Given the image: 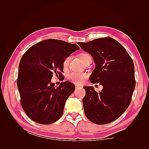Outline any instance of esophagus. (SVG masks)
I'll use <instances>...</instances> for the list:
<instances>
[{
  "label": "esophagus",
  "instance_id": "1",
  "mask_svg": "<svg viewBox=\"0 0 149 149\" xmlns=\"http://www.w3.org/2000/svg\"><path fill=\"white\" fill-rule=\"evenodd\" d=\"M75 88H76V89H78L81 88V86H78V85H76V86H75Z\"/></svg>",
  "mask_w": 149,
  "mask_h": 149
}]
</instances>
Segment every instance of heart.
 Masks as SVG:
<instances>
[{"label": "heart", "mask_w": 149, "mask_h": 149, "mask_svg": "<svg viewBox=\"0 0 149 149\" xmlns=\"http://www.w3.org/2000/svg\"><path fill=\"white\" fill-rule=\"evenodd\" d=\"M89 55L88 53H82L80 55V58L83 61ZM70 60V56H68L65 58V60L63 61V66L64 68H66L68 66ZM88 74L86 73H79V72H71L68 75V79L71 82L76 84H81L83 81L87 78Z\"/></svg>", "instance_id": "1"}]
</instances>
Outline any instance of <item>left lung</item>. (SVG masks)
I'll return each mask as SVG.
<instances>
[{"label":"left lung","mask_w":149,"mask_h":149,"mask_svg":"<svg viewBox=\"0 0 149 149\" xmlns=\"http://www.w3.org/2000/svg\"><path fill=\"white\" fill-rule=\"evenodd\" d=\"M78 45L91 54L96 63L90 81L100 83L103 87L100 93L93 86L84 87V114L94 124L112 123L124 113L131 102L136 87L132 59L124 47L111 37L78 42Z\"/></svg>","instance_id":"obj_1"}]
</instances>
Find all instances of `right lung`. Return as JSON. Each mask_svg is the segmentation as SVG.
Returning <instances> with one entry per match:
<instances>
[{
	"mask_svg": "<svg viewBox=\"0 0 149 149\" xmlns=\"http://www.w3.org/2000/svg\"><path fill=\"white\" fill-rule=\"evenodd\" d=\"M79 49L76 44L48 39L33 45L22 56L17 88L22 108L35 123L50 124L61 117L65 102L75 86L65 81L56 88L52 78L54 73L61 75L65 58Z\"/></svg>",
	"mask_w": 149,
	"mask_h": 149,
	"instance_id": "obj_1",
	"label": "right lung"
}]
</instances>
